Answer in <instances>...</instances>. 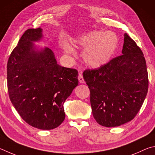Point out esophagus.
Returning <instances> with one entry per match:
<instances>
[{
  "label": "esophagus",
  "instance_id": "1",
  "mask_svg": "<svg viewBox=\"0 0 155 155\" xmlns=\"http://www.w3.org/2000/svg\"><path fill=\"white\" fill-rule=\"evenodd\" d=\"M78 80H79V82L80 83H84V80L83 75H82V73H79V75H78Z\"/></svg>",
  "mask_w": 155,
  "mask_h": 155
}]
</instances>
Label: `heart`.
Listing matches in <instances>:
<instances>
[{"mask_svg": "<svg viewBox=\"0 0 155 155\" xmlns=\"http://www.w3.org/2000/svg\"><path fill=\"white\" fill-rule=\"evenodd\" d=\"M118 42L117 37L112 32L94 31L76 38L73 45L77 49L84 50L83 60L88 66L99 68L110 61ZM64 51L69 55L75 54L74 49L70 46H66Z\"/></svg>", "mask_w": 155, "mask_h": 155, "instance_id": "obj_1", "label": "heart"}]
</instances>
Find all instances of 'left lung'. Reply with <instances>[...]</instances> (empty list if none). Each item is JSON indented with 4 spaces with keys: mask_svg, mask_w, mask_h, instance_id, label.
Listing matches in <instances>:
<instances>
[{
    "mask_svg": "<svg viewBox=\"0 0 155 155\" xmlns=\"http://www.w3.org/2000/svg\"><path fill=\"white\" fill-rule=\"evenodd\" d=\"M122 53L104 66L83 73L90 89L94 118L104 127H118L133 120L148 93L145 58L127 33Z\"/></svg>",
    "mask_w": 155,
    "mask_h": 155,
    "instance_id": "left-lung-1",
    "label": "left lung"
}]
</instances>
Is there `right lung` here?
<instances>
[{"label": "right lung", "instance_id": "1", "mask_svg": "<svg viewBox=\"0 0 155 155\" xmlns=\"http://www.w3.org/2000/svg\"><path fill=\"white\" fill-rule=\"evenodd\" d=\"M42 36L41 28L24 32L8 60L7 88L11 101L26 123L50 130L64 120L63 104L78 84V72L57 64L51 49L35 50L32 41Z\"/></svg>", "mask_w": 155, "mask_h": 155}]
</instances>
